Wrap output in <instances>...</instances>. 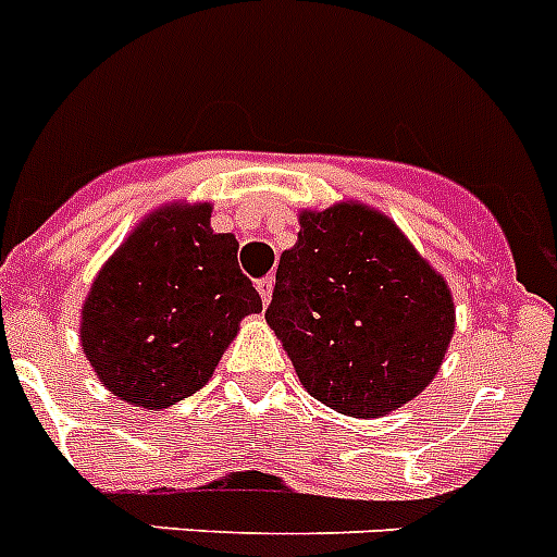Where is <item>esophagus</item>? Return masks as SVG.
<instances>
[{"instance_id":"esophagus-1","label":"esophagus","mask_w":557,"mask_h":557,"mask_svg":"<svg viewBox=\"0 0 557 557\" xmlns=\"http://www.w3.org/2000/svg\"><path fill=\"white\" fill-rule=\"evenodd\" d=\"M273 284H275L273 275H264V278H259V282H256V289H259V296L264 304H268L270 296H273Z\"/></svg>"}]
</instances>
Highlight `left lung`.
Instances as JSON below:
<instances>
[{"label": "left lung", "instance_id": "1", "mask_svg": "<svg viewBox=\"0 0 557 557\" xmlns=\"http://www.w3.org/2000/svg\"><path fill=\"white\" fill-rule=\"evenodd\" d=\"M264 318L304 388L363 420L414 400L454 335L445 278L392 220L349 202L301 213Z\"/></svg>", "mask_w": 557, "mask_h": 557}]
</instances>
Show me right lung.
<instances>
[{"label":"right lung","mask_w":557,"mask_h":557,"mask_svg":"<svg viewBox=\"0 0 557 557\" xmlns=\"http://www.w3.org/2000/svg\"><path fill=\"white\" fill-rule=\"evenodd\" d=\"M239 242L211 231V206L151 213L103 264L84 304L81 346L121 400L165 408L208 383L239 321L261 312Z\"/></svg>","instance_id":"obj_1"}]
</instances>
